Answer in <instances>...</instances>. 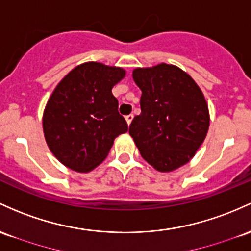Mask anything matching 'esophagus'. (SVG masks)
<instances>
[{"label": "esophagus", "mask_w": 251, "mask_h": 251, "mask_svg": "<svg viewBox=\"0 0 251 251\" xmlns=\"http://www.w3.org/2000/svg\"><path fill=\"white\" fill-rule=\"evenodd\" d=\"M125 119H126V121H127L128 125H131L132 120H133V114H128V115H126Z\"/></svg>", "instance_id": "1"}]
</instances>
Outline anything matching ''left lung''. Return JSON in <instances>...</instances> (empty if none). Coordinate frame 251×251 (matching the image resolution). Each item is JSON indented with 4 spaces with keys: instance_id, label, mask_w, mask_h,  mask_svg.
I'll list each match as a JSON object with an SVG mask.
<instances>
[{
    "instance_id": "8db88e82",
    "label": "left lung",
    "mask_w": 251,
    "mask_h": 251,
    "mask_svg": "<svg viewBox=\"0 0 251 251\" xmlns=\"http://www.w3.org/2000/svg\"><path fill=\"white\" fill-rule=\"evenodd\" d=\"M140 109L130 125L140 155L161 173L184 166L207 134L210 112L201 89L186 71L172 64L137 68Z\"/></svg>"
}]
</instances>
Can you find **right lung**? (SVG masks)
Masks as SVG:
<instances>
[{
	"label": "right lung",
	"mask_w": 251,
	"mask_h": 251,
	"mask_svg": "<svg viewBox=\"0 0 251 251\" xmlns=\"http://www.w3.org/2000/svg\"><path fill=\"white\" fill-rule=\"evenodd\" d=\"M126 75L119 67L87 62L54 88L43 114L48 147L65 167L92 172L106 158L114 139L127 132L112 88Z\"/></svg>",
	"instance_id": "obj_1"
}]
</instances>
